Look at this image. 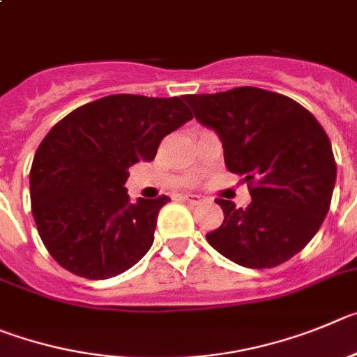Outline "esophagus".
Wrapping results in <instances>:
<instances>
[{"mask_svg": "<svg viewBox=\"0 0 357 357\" xmlns=\"http://www.w3.org/2000/svg\"><path fill=\"white\" fill-rule=\"evenodd\" d=\"M183 199L190 202V204H201V202H204V197H202V195H195V194H185L183 195Z\"/></svg>", "mask_w": 357, "mask_h": 357, "instance_id": "esophagus-1", "label": "esophagus"}]
</instances>
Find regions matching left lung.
Returning <instances> with one entry per match:
<instances>
[{
	"instance_id": "1",
	"label": "left lung",
	"mask_w": 357,
	"mask_h": 357,
	"mask_svg": "<svg viewBox=\"0 0 357 357\" xmlns=\"http://www.w3.org/2000/svg\"><path fill=\"white\" fill-rule=\"evenodd\" d=\"M202 126L218 135L227 171L243 176L250 204L217 199L224 222L206 234L215 250L247 268L288 261L322 226L335 190L329 137L304 107L256 86L185 96Z\"/></svg>"
}]
</instances>
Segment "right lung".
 <instances>
[{
	"label": "right lung",
	"mask_w": 357,
	"mask_h": 357,
	"mask_svg": "<svg viewBox=\"0 0 357 357\" xmlns=\"http://www.w3.org/2000/svg\"><path fill=\"white\" fill-rule=\"evenodd\" d=\"M194 117L181 98L115 94L76 108L51 128L30 171L31 213L66 271L108 279L139 263L155 242L167 195L130 201L131 165L153 162L163 137Z\"/></svg>",
	"instance_id": "right-lung-1"
}]
</instances>
